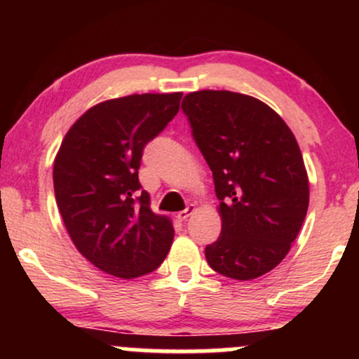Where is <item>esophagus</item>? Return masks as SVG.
<instances>
[{"mask_svg": "<svg viewBox=\"0 0 359 359\" xmlns=\"http://www.w3.org/2000/svg\"><path fill=\"white\" fill-rule=\"evenodd\" d=\"M192 212H194V205H187L184 211H180L179 214H177V217H179V221H185Z\"/></svg>", "mask_w": 359, "mask_h": 359, "instance_id": "34e87169", "label": "esophagus"}]
</instances>
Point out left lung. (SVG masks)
I'll return each mask as SVG.
<instances>
[{
	"label": "left lung",
	"instance_id": "left-lung-1",
	"mask_svg": "<svg viewBox=\"0 0 359 359\" xmlns=\"http://www.w3.org/2000/svg\"><path fill=\"white\" fill-rule=\"evenodd\" d=\"M182 111L212 172L221 236L205 246L224 277L257 278L285 258L309 208V180L294 133L265 102L231 90H197Z\"/></svg>",
	"mask_w": 359,
	"mask_h": 359
}]
</instances>
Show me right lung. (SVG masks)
Returning a JSON list of instances; mask_svg holds the SVG:
<instances>
[{
    "label": "right lung",
    "instance_id": "right-lung-1",
    "mask_svg": "<svg viewBox=\"0 0 359 359\" xmlns=\"http://www.w3.org/2000/svg\"><path fill=\"white\" fill-rule=\"evenodd\" d=\"M182 93L131 94L86 111L62 142L53 189L69 236L94 266L135 278L162 265L174 228L138 180L148 143L179 113Z\"/></svg>",
    "mask_w": 359,
    "mask_h": 359
}]
</instances>
